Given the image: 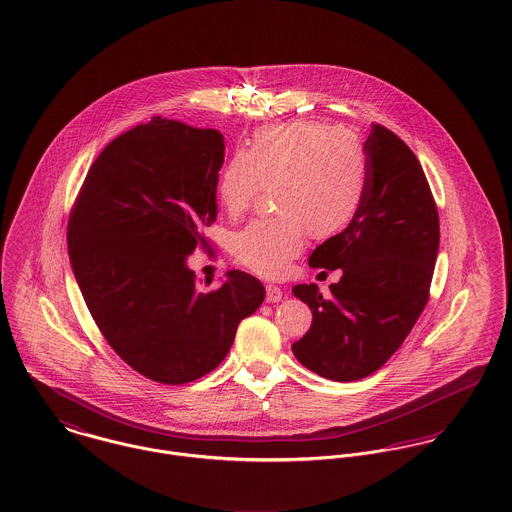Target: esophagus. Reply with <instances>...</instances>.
Instances as JSON below:
<instances>
[{"instance_id": "obj_1", "label": "esophagus", "mask_w": 512, "mask_h": 512, "mask_svg": "<svg viewBox=\"0 0 512 512\" xmlns=\"http://www.w3.org/2000/svg\"><path fill=\"white\" fill-rule=\"evenodd\" d=\"M284 297V292L278 286H266V301L268 303H278Z\"/></svg>"}]
</instances>
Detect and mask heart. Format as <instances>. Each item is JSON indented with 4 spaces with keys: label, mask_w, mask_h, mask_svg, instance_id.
Listing matches in <instances>:
<instances>
[{
    "label": "heart",
    "mask_w": 512,
    "mask_h": 512,
    "mask_svg": "<svg viewBox=\"0 0 512 512\" xmlns=\"http://www.w3.org/2000/svg\"><path fill=\"white\" fill-rule=\"evenodd\" d=\"M270 185L280 213L246 224L232 236L230 250L238 264L272 278L288 270L309 232L317 240L333 238L359 215L365 153L351 134L327 122L262 128L246 151L224 163L217 191L224 211L240 217Z\"/></svg>",
    "instance_id": "heart-1"
}]
</instances>
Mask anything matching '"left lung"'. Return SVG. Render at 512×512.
I'll use <instances>...</instances> for the list:
<instances>
[{
	"mask_svg": "<svg viewBox=\"0 0 512 512\" xmlns=\"http://www.w3.org/2000/svg\"><path fill=\"white\" fill-rule=\"evenodd\" d=\"M363 149L359 215L309 256L311 268L341 270V280L327 297L315 284L292 290L313 313L293 355L337 382L365 378L400 349L430 299L438 258V207L414 151L380 124Z\"/></svg>",
	"mask_w": 512,
	"mask_h": 512,
	"instance_id": "obj_1",
	"label": "left lung"
}]
</instances>
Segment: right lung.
I'll return each mask as SVG.
<instances>
[{"mask_svg": "<svg viewBox=\"0 0 512 512\" xmlns=\"http://www.w3.org/2000/svg\"><path fill=\"white\" fill-rule=\"evenodd\" d=\"M222 161L220 132L157 116L102 149L74 201L69 258L86 307L118 357L161 384L217 368L266 295L246 272L205 290L187 268L217 219Z\"/></svg>", "mask_w": 512, "mask_h": 512, "instance_id": "add662e5", "label": "right lung"}]
</instances>
